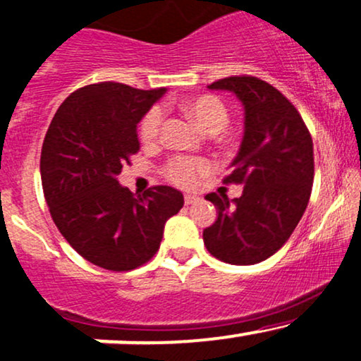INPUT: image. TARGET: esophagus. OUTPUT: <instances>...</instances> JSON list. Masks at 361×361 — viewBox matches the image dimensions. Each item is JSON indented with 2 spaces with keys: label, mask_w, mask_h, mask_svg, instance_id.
<instances>
[{
  "label": "esophagus",
  "mask_w": 361,
  "mask_h": 361,
  "mask_svg": "<svg viewBox=\"0 0 361 361\" xmlns=\"http://www.w3.org/2000/svg\"><path fill=\"white\" fill-rule=\"evenodd\" d=\"M200 199L197 195H192V193H187V195H185V204L187 205H190V204H195V202H199Z\"/></svg>",
  "instance_id": "obj_1"
}]
</instances>
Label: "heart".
Masks as SVG:
<instances>
[{
    "instance_id": "1",
    "label": "heart",
    "mask_w": 361,
    "mask_h": 361,
    "mask_svg": "<svg viewBox=\"0 0 361 361\" xmlns=\"http://www.w3.org/2000/svg\"><path fill=\"white\" fill-rule=\"evenodd\" d=\"M188 114L193 121L200 126L204 132L219 133L226 128L229 121V111L226 104L217 96H199L190 99L185 104ZM164 113L159 106H154L144 116L140 123V137L142 140L156 142L161 135V126ZM212 171L211 161L205 157H188V156H174L166 162L164 174L169 181L178 187H193L202 176Z\"/></svg>"
}]
</instances>
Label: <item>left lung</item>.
<instances>
[{
    "mask_svg": "<svg viewBox=\"0 0 361 361\" xmlns=\"http://www.w3.org/2000/svg\"><path fill=\"white\" fill-rule=\"evenodd\" d=\"M209 89L236 94L245 132L224 183H243L240 199L209 193L216 223L204 243L216 259L252 265L279 250L302 219L314 183V142L295 106L276 87L250 75L221 78Z\"/></svg>",
    "mask_w": 361,
    "mask_h": 361,
    "instance_id": "left-lung-1",
    "label": "left lung"
}]
</instances>
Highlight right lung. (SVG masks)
<instances>
[{
    "mask_svg": "<svg viewBox=\"0 0 361 361\" xmlns=\"http://www.w3.org/2000/svg\"><path fill=\"white\" fill-rule=\"evenodd\" d=\"M166 92L99 82L71 92L47 128L41 152L42 190L51 217L85 260L132 271L159 250L164 224L183 207L171 187L133 195L118 183L138 152V121Z\"/></svg>",
    "mask_w": 361,
    "mask_h": 361,
    "instance_id": "obj_1",
    "label": "right lung"
}]
</instances>
